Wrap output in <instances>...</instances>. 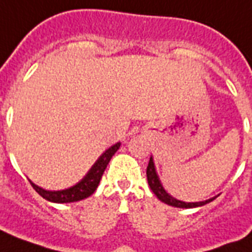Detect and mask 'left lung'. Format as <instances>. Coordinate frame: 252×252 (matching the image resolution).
I'll return each instance as SVG.
<instances>
[{
	"instance_id": "8db88e82",
	"label": "left lung",
	"mask_w": 252,
	"mask_h": 252,
	"mask_svg": "<svg viewBox=\"0 0 252 252\" xmlns=\"http://www.w3.org/2000/svg\"><path fill=\"white\" fill-rule=\"evenodd\" d=\"M147 180H148V184H150L151 189H152V192L158 196L159 200H161L165 204H168V206L172 207H179V208H193V207H200L204 206L207 203L212 202L215 197H211V199H208V200H204V202H195V203H187V202H182V200H178V199H175L169 195L165 189H164L163 184L160 182L159 176H158V172H156V168H155V163L154 159H152V156H151L150 163H148V167H147Z\"/></svg>"
}]
</instances>
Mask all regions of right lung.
I'll return each instance as SVG.
<instances>
[{"label":"right lung","mask_w":252,"mask_h":252,"mask_svg":"<svg viewBox=\"0 0 252 252\" xmlns=\"http://www.w3.org/2000/svg\"><path fill=\"white\" fill-rule=\"evenodd\" d=\"M120 148V143H116L112 147H109L104 154L97 159V161L93 164L92 168L89 169L88 173L84 176L79 183L74 184L72 187L66 188V189H61V191H46L44 188L38 187L36 184L31 182L32 187L36 189V192L38 195L53 203H72V202H79L83 200L85 197L91 196L96 188H97L101 176L105 168H107L109 160L112 159V156L116 154V151Z\"/></svg>","instance_id":"obj_1"}]
</instances>
